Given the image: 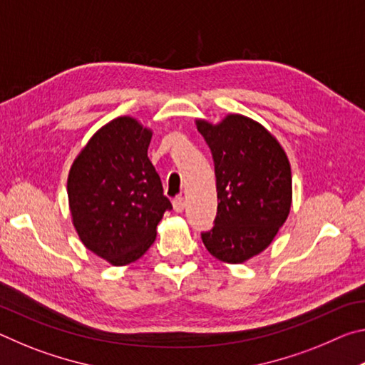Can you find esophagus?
<instances>
[{
    "mask_svg": "<svg viewBox=\"0 0 365 365\" xmlns=\"http://www.w3.org/2000/svg\"><path fill=\"white\" fill-rule=\"evenodd\" d=\"M172 206H174L175 212H183L185 209V197L183 196H177L174 201H172Z\"/></svg>",
    "mask_w": 365,
    "mask_h": 365,
    "instance_id": "esophagus-1",
    "label": "esophagus"
}]
</instances>
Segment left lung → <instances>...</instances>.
Instances as JSON below:
<instances>
[{
	"mask_svg": "<svg viewBox=\"0 0 365 365\" xmlns=\"http://www.w3.org/2000/svg\"><path fill=\"white\" fill-rule=\"evenodd\" d=\"M195 123L211 148L219 201L202 243L222 262H246L269 248L288 219L292 165L280 141L251 117L227 114L217 123Z\"/></svg>",
	"mask_w": 365,
	"mask_h": 365,
	"instance_id": "obj_1",
	"label": "left lung"
}]
</instances>
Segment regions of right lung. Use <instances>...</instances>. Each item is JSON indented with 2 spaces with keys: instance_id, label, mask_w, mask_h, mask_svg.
<instances>
[{
  "instance_id": "right-lung-1",
  "label": "right lung",
  "mask_w": 365,
  "mask_h": 365,
  "mask_svg": "<svg viewBox=\"0 0 365 365\" xmlns=\"http://www.w3.org/2000/svg\"><path fill=\"white\" fill-rule=\"evenodd\" d=\"M151 137V128L135 117H115L86 141L67 175L69 211L80 242L115 267L150 250L158 224L172 207L148 159Z\"/></svg>"
}]
</instances>
